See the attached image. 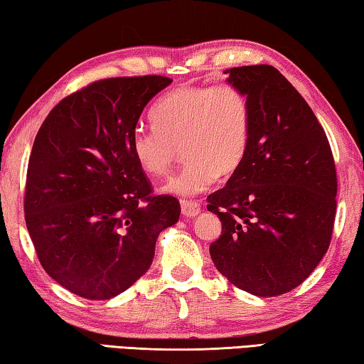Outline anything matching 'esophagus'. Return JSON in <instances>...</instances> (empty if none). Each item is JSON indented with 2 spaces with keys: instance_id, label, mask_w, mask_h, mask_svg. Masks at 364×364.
<instances>
[{
  "instance_id": "1",
  "label": "esophagus",
  "mask_w": 364,
  "mask_h": 364,
  "mask_svg": "<svg viewBox=\"0 0 364 364\" xmlns=\"http://www.w3.org/2000/svg\"><path fill=\"white\" fill-rule=\"evenodd\" d=\"M181 209H182V214L186 215V218H195V215L200 214L201 206L195 201H182Z\"/></svg>"
}]
</instances>
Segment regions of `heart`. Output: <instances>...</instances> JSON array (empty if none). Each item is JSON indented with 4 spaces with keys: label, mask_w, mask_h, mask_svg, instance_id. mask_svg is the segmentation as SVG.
I'll return each mask as SVG.
<instances>
[{
    "label": "heart",
    "mask_w": 364,
    "mask_h": 364,
    "mask_svg": "<svg viewBox=\"0 0 364 364\" xmlns=\"http://www.w3.org/2000/svg\"><path fill=\"white\" fill-rule=\"evenodd\" d=\"M151 118L156 129L139 127L129 142L140 171L164 176L178 146L186 158L182 169L163 186L164 193H203L219 176L237 172L250 149L251 107L233 86H181L158 102Z\"/></svg>",
    "instance_id": "heart-1"
}]
</instances>
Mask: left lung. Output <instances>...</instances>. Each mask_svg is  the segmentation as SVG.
<instances>
[{"label":"left lung","instance_id":"obj_1","mask_svg":"<svg viewBox=\"0 0 364 364\" xmlns=\"http://www.w3.org/2000/svg\"><path fill=\"white\" fill-rule=\"evenodd\" d=\"M251 107V140L227 186L208 196L222 233L209 246L228 282L259 297L297 288L326 254L336 218L333 151L315 113L272 65L227 70Z\"/></svg>","mask_w":364,"mask_h":364}]
</instances>
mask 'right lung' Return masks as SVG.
<instances>
[{
  "label": "right lung",
  "instance_id": "1",
  "mask_svg": "<svg viewBox=\"0 0 364 364\" xmlns=\"http://www.w3.org/2000/svg\"><path fill=\"white\" fill-rule=\"evenodd\" d=\"M172 80L95 81L57 104L31 149L25 222L48 275L73 294L107 301L150 269L159 232L181 205L151 196L131 155L146 104Z\"/></svg>",
  "mask_w": 364,
  "mask_h": 364
}]
</instances>
